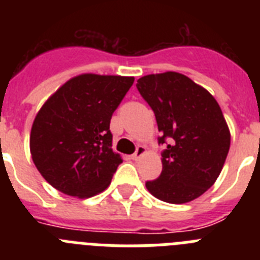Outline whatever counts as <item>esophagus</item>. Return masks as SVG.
I'll return each instance as SVG.
<instances>
[{"label": "esophagus", "mask_w": 260, "mask_h": 260, "mask_svg": "<svg viewBox=\"0 0 260 260\" xmlns=\"http://www.w3.org/2000/svg\"><path fill=\"white\" fill-rule=\"evenodd\" d=\"M144 153H146V147L138 146L135 153H134V155H132V158H133V160H138V158H141L142 156L144 155Z\"/></svg>", "instance_id": "obj_1"}]
</instances>
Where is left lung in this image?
Instances as JSON below:
<instances>
[{
	"label": "left lung",
	"instance_id": "8db88e82",
	"mask_svg": "<svg viewBox=\"0 0 260 260\" xmlns=\"http://www.w3.org/2000/svg\"><path fill=\"white\" fill-rule=\"evenodd\" d=\"M138 91L152 108L162 171L147 190L162 202L182 204L216 182L231 147V132L216 99L186 75L165 71L139 78Z\"/></svg>",
	"mask_w": 260,
	"mask_h": 260
}]
</instances>
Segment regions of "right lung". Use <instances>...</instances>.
Listing matches in <instances>:
<instances>
[{
  "mask_svg": "<svg viewBox=\"0 0 260 260\" xmlns=\"http://www.w3.org/2000/svg\"><path fill=\"white\" fill-rule=\"evenodd\" d=\"M134 77L86 73L48 98L29 134L32 160L58 191L86 199L110 185L122 157L112 150L109 123Z\"/></svg>",
  "mask_w": 260,
  "mask_h": 260,
  "instance_id": "obj_1",
  "label": "right lung"
}]
</instances>
